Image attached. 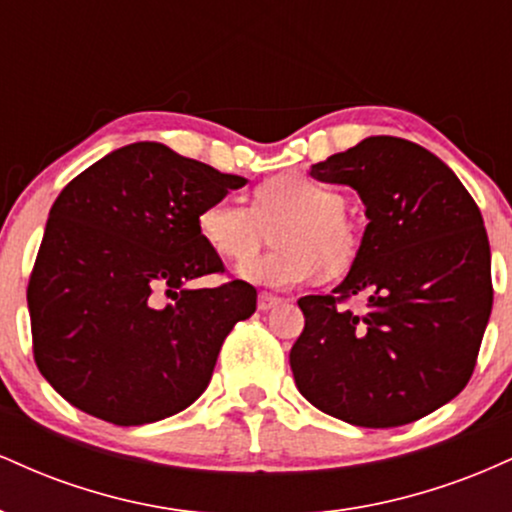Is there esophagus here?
Here are the masks:
<instances>
[{
    "instance_id": "34e87169",
    "label": "esophagus",
    "mask_w": 512,
    "mask_h": 512,
    "mask_svg": "<svg viewBox=\"0 0 512 512\" xmlns=\"http://www.w3.org/2000/svg\"><path fill=\"white\" fill-rule=\"evenodd\" d=\"M279 303H281V298L274 296V293H260V298H257V308H260L262 313H267V310L276 308Z\"/></svg>"
}]
</instances>
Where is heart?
I'll use <instances>...</instances> for the list:
<instances>
[{"mask_svg": "<svg viewBox=\"0 0 512 512\" xmlns=\"http://www.w3.org/2000/svg\"><path fill=\"white\" fill-rule=\"evenodd\" d=\"M339 192L303 175H276L252 192V207L216 199L197 214V231L221 260L255 255L274 228L276 248L245 262L238 276L262 289H291L317 272L337 274L354 262L356 228Z\"/></svg>", "mask_w": 512, "mask_h": 512, "instance_id": "b5f03b06", "label": "heart"}]
</instances>
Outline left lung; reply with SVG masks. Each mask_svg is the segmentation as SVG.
<instances>
[{
    "label": "left lung",
    "mask_w": 512,
    "mask_h": 512,
    "mask_svg": "<svg viewBox=\"0 0 512 512\" xmlns=\"http://www.w3.org/2000/svg\"><path fill=\"white\" fill-rule=\"evenodd\" d=\"M310 175L354 187L368 226L332 296L298 301V392L346 424H411L460 395L477 363L493 303L481 211L438 156L407 139L368 137ZM351 295L367 296L366 314L338 305Z\"/></svg>",
    "instance_id": "1"
}]
</instances>
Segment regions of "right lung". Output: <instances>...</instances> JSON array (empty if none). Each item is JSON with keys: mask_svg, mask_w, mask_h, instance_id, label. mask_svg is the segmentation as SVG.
<instances>
[{"mask_svg": "<svg viewBox=\"0 0 512 512\" xmlns=\"http://www.w3.org/2000/svg\"><path fill=\"white\" fill-rule=\"evenodd\" d=\"M240 175L137 142L76 175L52 204L28 281L40 373L76 409L115 426L178 414L207 390L223 339L255 313L245 281L190 289L223 272L197 214Z\"/></svg>", "mask_w": 512, "mask_h": 512, "instance_id": "right-lung-1", "label": "right lung"}]
</instances>
